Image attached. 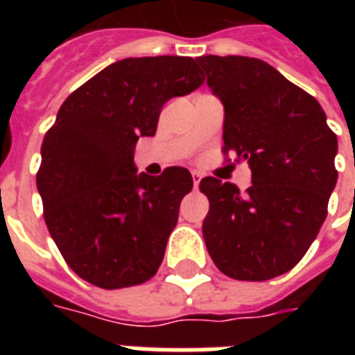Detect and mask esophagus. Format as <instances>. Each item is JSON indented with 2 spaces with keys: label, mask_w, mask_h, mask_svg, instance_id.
<instances>
[{
  "label": "esophagus",
  "mask_w": 355,
  "mask_h": 355,
  "mask_svg": "<svg viewBox=\"0 0 355 355\" xmlns=\"http://www.w3.org/2000/svg\"><path fill=\"white\" fill-rule=\"evenodd\" d=\"M191 177H193V186L195 188H199V184H200V173H197V171H193L191 173Z\"/></svg>",
  "instance_id": "esophagus-1"
}]
</instances>
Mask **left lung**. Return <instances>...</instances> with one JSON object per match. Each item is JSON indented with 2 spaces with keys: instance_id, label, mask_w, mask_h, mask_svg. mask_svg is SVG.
Listing matches in <instances>:
<instances>
[{
  "instance_id": "left-lung-1",
  "label": "left lung",
  "mask_w": 355,
  "mask_h": 355,
  "mask_svg": "<svg viewBox=\"0 0 355 355\" xmlns=\"http://www.w3.org/2000/svg\"><path fill=\"white\" fill-rule=\"evenodd\" d=\"M197 62L225 107V153L248 162L252 186L200 180L210 200L202 236L217 269L263 282L308 252L337 184V136L315 97L259 58L206 55Z\"/></svg>"
}]
</instances>
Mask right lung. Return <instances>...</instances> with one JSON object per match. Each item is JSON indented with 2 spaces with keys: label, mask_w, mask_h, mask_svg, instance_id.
<instances>
[{
  "label": "right lung",
  "mask_w": 355,
  "mask_h": 355,
  "mask_svg": "<svg viewBox=\"0 0 355 355\" xmlns=\"http://www.w3.org/2000/svg\"><path fill=\"white\" fill-rule=\"evenodd\" d=\"M202 83L189 57L123 58L62 103L44 136L36 186L47 230L83 280L119 289L156 275L193 178L184 167L138 173L134 147L155 136L171 97Z\"/></svg>",
  "instance_id": "right-lung-1"
}]
</instances>
